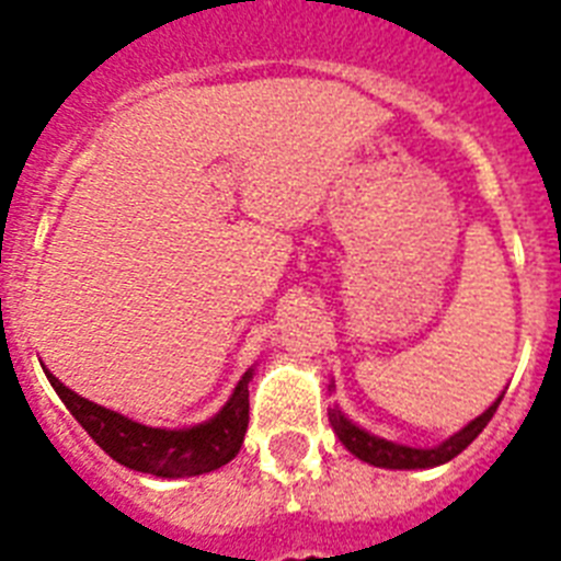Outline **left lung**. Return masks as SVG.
Returning <instances> with one entry per match:
<instances>
[{
    "label": "left lung",
    "mask_w": 561,
    "mask_h": 561,
    "mask_svg": "<svg viewBox=\"0 0 561 561\" xmlns=\"http://www.w3.org/2000/svg\"><path fill=\"white\" fill-rule=\"evenodd\" d=\"M501 399L504 396H497L478 419H471L469 425L460 427L457 434H451L434 448H413V445H399L383 439V436L369 434L360 425H355L341 408H329V422H332L337 439L346 445V451H352L358 460L369 462V466H378V469H434V466L454 460L457 454L466 451L478 439L480 431L489 425V419L495 416Z\"/></svg>",
    "instance_id": "left-lung-1"
}]
</instances>
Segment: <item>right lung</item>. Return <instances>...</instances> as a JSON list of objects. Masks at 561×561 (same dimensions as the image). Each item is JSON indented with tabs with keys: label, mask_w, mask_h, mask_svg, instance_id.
<instances>
[{
	"label": "right lung",
	"mask_w": 561,
	"mask_h": 561,
	"mask_svg": "<svg viewBox=\"0 0 561 561\" xmlns=\"http://www.w3.org/2000/svg\"><path fill=\"white\" fill-rule=\"evenodd\" d=\"M46 369V367H43ZM255 369L250 367L236 390L227 399V404L211 419L201 425L188 427H151L142 422L127 419L118 410L101 408L95 401L83 399L66 383H60L55 375L46 369V378L51 381L55 392L64 399L78 425L104 448L116 462L127 469L153 474V478H194L206 474L220 466H227L244 443L247 422H250V381Z\"/></svg>",
	"instance_id": "add662e5"
}]
</instances>
